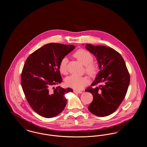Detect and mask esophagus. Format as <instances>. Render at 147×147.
<instances>
[{"instance_id": "obj_1", "label": "esophagus", "mask_w": 147, "mask_h": 147, "mask_svg": "<svg viewBox=\"0 0 147 147\" xmlns=\"http://www.w3.org/2000/svg\"><path fill=\"white\" fill-rule=\"evenodd\" d=\"M74 92L75 93H78V94H82L83 92V91L78 90H74Z\"/></svg>"}]
</instances>
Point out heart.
<instances>
[{
	"label": "heart",
	"instance_id": "b5f03b06",
	"mask_svg": "<svg viewBox=\"0 0 147 147\" xmlns=\"http://www.w3.org/2000/svg\"><path fill=\"white\" fill-rule=\"evenodd\" d=\"M77 59L85 65V69L86 73L91 76H95L99 70V64L97 62L93 61V56L90 52L86 49H80L77 50L73 54ZM67 58H63L59 65L60 72L64 75L68 74ZM89 80L86 77H79L72 75L67 78L65 84L75 89H81L85 85L88 83Z\"/></svg>",
	"mask_w": 147,
	"mask_h": 147
}]
</instances>
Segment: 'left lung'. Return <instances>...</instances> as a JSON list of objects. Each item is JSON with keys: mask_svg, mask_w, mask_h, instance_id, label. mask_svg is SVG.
<instances>
[{"mask_svg": "<svg viewBox=\"0 0 147 147\" xmlns=\"http://www.w3.org/2000/svg\"><path fill=\"white\" fill-rule=\"evenodd\" d=\"M86 49L96 57L100 69L91 86L85 90L93 96L88 109L96 116H107L117 109L125 98L129 74L123 58L115 49L90 44H87Z\"/></svg>", "mask_w": 147, "mask_h": 147, "instance_id": "8db88e82", "label": "left lung"}]
</instances>
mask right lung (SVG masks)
<instances>
[{"label": "right lung", "instance_id": "right-lung-1", "mask_svg": "<svg viewBox=\"0 0 147 147\" xmlns=\"http://www.w3.org/2000/svg\"><path fill=\"white\" fill-rule=\"evenodd\" d=\"M74 49V45L51 43L36 50L25 61L21 86L28 104L43 117L59 114L67 104L65 94L73 92L69 88L53 86L62 82L59 69L61 60Z\"/></svg>", "mask_w": 147, "mask_h": 147}]
</instances>
